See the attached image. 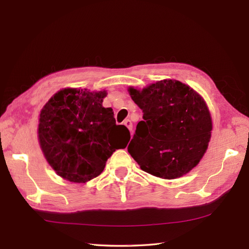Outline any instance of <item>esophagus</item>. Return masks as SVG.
Segmentation results:
<instances>
[{"label": "esophagus", "mask_w": 249, "mask_h": 249, "mask_svg": "<svg viewBox=\"0 0 249 249\" xmlns=\"http://www.w3.org/2000/svg\"><path fill=\"white\" fill-rule=\"evenodd\" d=\"M124 125H125L126 127H127L130 131L133 130V123H131L130 120H125V121H124Z\"/></svg>", "instance_id": "esophagus-1"}]
</instances>
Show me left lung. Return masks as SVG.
<instances>
[{"mask_svg": "<svg viewBox=\"0 0 249 249\" xmlns=\"http://www.w3.org/2000/svg\"><path fill=\"white\" fill-rule=\"evenodd\" d=\"M143 112L127 147L142 170L157 178H181L198 165L208 149L212 118L205 100L174 79L143 89L128 88Z\"/></svg>", "mask_w": 249, "mask_h": 249, "instance_id": "1", "label": "left lung"}]
</instances>
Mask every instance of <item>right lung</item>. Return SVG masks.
I'll return each mask as SVG.
<instances>
[{
  "label": "right lung",
  "instance_id": "1",
  "mask_svg": "<svg viewBox=\"0 0 249 249\" xmlns=\"http://www.w3.org/2000/svg\"><path fill=\"white\" fill-rule=\"evenodd\" d=\"M107 91L62 89L40 110L38 142L57 176L73 183H86L103 172L106 161L125 149L130 134L116 125L113 110L105 108Z\"/></svg>",
  "mask_w": 249,
  "mask_h": 249
}]
</instances>
